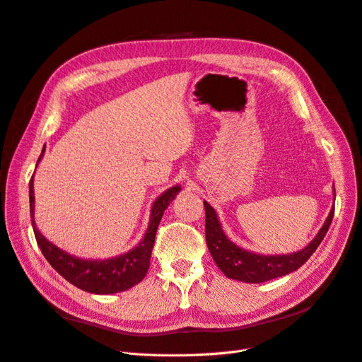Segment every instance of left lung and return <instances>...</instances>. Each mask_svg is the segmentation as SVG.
<instances>
[{
	"instance_id": "obj_1",
	"label": "left lung",
	"mask_w": 362,
	"mask_h": 362,
	"mask_svg": "<svg viewBox=\"0 0 362 362\" xmlns=\"http://www.w3.org/2000/svg\"><path fill=\"white\" fill-rule=\"evenodd\" d=\"M205 206V240L208 250L217 264L228 278L243 282H266L298 270L319 247L331 226L334 217V208L327 216L322 229L314 237L313 242L305 249L288 255H258L254 252L245 250L234 245L223 231L218 222L214 208L204 201Z\"/></svg>"
}]
</instances>
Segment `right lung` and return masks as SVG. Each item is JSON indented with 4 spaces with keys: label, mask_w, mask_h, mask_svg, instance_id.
I'll return each mask as SVG.
<instances>
[{
    "label": "right lung",
    "mask_w": 362,
    "mask_h": 362,
    "mask_svg": "<svg viewBox=\"0 0 362 362\" xmlns=\"http://www.w3.org/2000/svg\"><path fill=\"white\" fill-rule=\"evenodd\" d=\"M45 148L42 149V154ZM42 156L39 157V160ZM181 187H175L164 192L156 199L151 210L149 226L141 242L134 247L115 258L108 259H81L68 252L59 249L56 245L43 237L35 223V192H33V178L30 180V214L31 225L35 231L36 242L42 250L43 257L47 258L49 264L56 269L60 275L71 282L72 286L78 287L84 291L95 294H113L119 291H125L134 287L141 279L146 276L149 269V259L154 247L156 234L158 223L163 217V213L169 204L180 193Z\"/></svg>",
    "instance_id": "obj_1"
}]
</instances>
